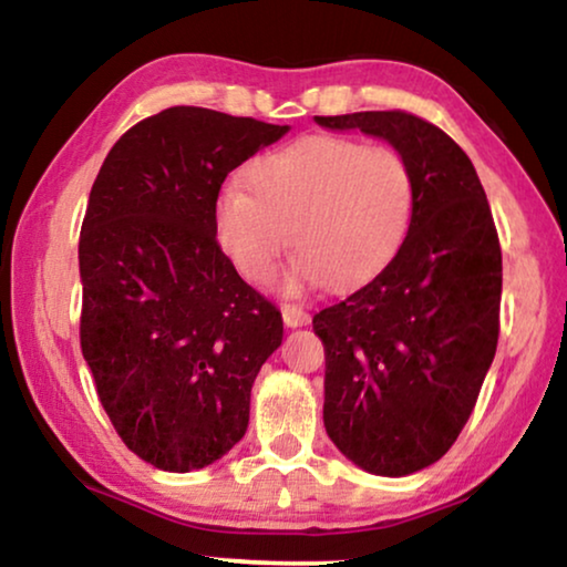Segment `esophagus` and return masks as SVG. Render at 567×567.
Masks as SVG:
<instances>
[{
	"label": "esophagus",
	"mask_w": 567,
	"mask_h": 567,
	"mask_svg": "<svg viewBox=\"0 0 567 567\" xmlns=\"http://www.w3.org/2000/svg\"><path fill=\"white\" fill-rule=\"evenodd\" d=\"M282 321L287 329H298V326H308L310 323V313L298 302H285L282 306Z\"/></svg>",
	"instance_id": "obj_1"
}]
</instances>
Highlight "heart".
<instances>
[{"label": "heart", "instance_id": "b5f03b06", "mask_svg": "<svg viewBox=\"0 0 567 567\" xmlns=\"http://www.w3.org/2000/svg\"><path fill=\"white\" fill-rule=\"evenodd\" d=\"M246 187L215 203L220 249L249 282L272 280L287 246V290L349 287L380 272L409 234L416 177L403 154L337 135H308L257 158Z\"/></svg>", "mask_w": 567, "mask_h": 567}]
</instances>
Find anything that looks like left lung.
<instances>
[{
    "instance_id": "obj_1",
    "label": "left lung",
    "mask_w": 567,
    "mask_h": 567,
    "mask_svg": "<svg viewBox=\"0 0 567 567\" xmlns=\"http://www.w3.org/2000/svg\"><path fill=\"white\" fill-rule=\"evenodd\" d=\"M393 143L416 207L385 269L313 316L326 347L323 424L367 473L401 477L444 457L481 395L501 329V244L465 151L405 110L318 115Z\"/></svg>"
}]
</instances>
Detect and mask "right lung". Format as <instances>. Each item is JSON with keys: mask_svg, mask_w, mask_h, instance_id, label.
<instances>
[{"mask_svg": "<svg viewBox=\"0 0 567 567\" xmlns=\"http://www.w3.org/2000/svg\"><path fill=\"white\" fill-rule=\"evenodd\" d=\"M287 133L254 117L166 107L110 148L79 236V341L127 450L169 473L220 460L249 426L251 385L282 316L215 238L236 166Z\"/></svg>", "mask_w": 567, "mask_h": 567, "instance_id": "add662e5", "label": "right lung"}]
</instances>
